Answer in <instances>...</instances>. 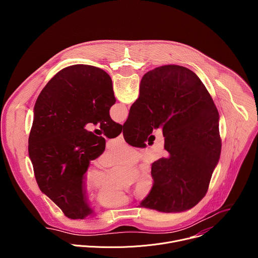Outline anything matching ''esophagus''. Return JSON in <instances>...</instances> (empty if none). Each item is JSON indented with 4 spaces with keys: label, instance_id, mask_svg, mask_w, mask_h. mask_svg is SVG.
<instances>
[{
    "label": "esophagus",
    "instance_id": "esophagus-1",
    "mask_svg": "<svg viewBox=\"0 0 258 258\" xmlns=\"http://www.w3.org/2000/svg\"><path fill=\"white\" fill-rule=\"evenodd\" d=\"M117 140L119 141V142H124V139H123V134L121 133L118 137H117Z\"/></svg>",
    "mask_w": 258,
    "mask_h": 258
}]
</instances>
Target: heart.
I'll list each match as a JSON object with an SVG mask.
<instances>
[{
    "mask_svg": "<svg viewBox=\"0 0 258 258\" xmlns=\"http://www.w3.org/2000/svg\"><path fill=\"white\" fill-rule=\"evenodd\" d=\"M139 159V153L133 147L117 143L106 152L101 163L111 166L116 163H135ZM153 177L149 171H143L137 183V192L141 197L148 195L153 188ZM84 186L89 192H98L96 202L105 208H118L127 205L132 201L128 191L112 181V172L98 165H90L84 173Z\"/></svg>",
    "mask_w": 258,
    "mask_h": 258,
    "instance_id": "1",
    "label": "heart"
}]
</instances>
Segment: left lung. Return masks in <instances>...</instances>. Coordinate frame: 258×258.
Masks as SVG:
<instances>
[{
  "instance_id": "1",
  "label": "left lung",
  "mask_w": 258,
  "mask_h": 258,
  "mask_svg": "<svg viewBox=\"0 0 258 258\" xmlns=\"http://www.w3.org/2000/svg\"><path fill=\"white\" fill-rule=\"evenodd\" d=\"M115 101L108 73L83 64L60 70L36 99L29 158L40 190L68 218L84 219L93 213L86 199L84 173L105 150V139L85 126L100 123L107 138L118 136L121 125L109 115Z\"/></svg>"
}]
</instances>
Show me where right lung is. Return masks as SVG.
<instances>
[{"instance_id": "obj_1", "label": "right lung", "mask_w": 258, "mask_h": 258, "mask_svg": "<svg viewBox=\"0 0 258 258\" xmlns=\"http://www.w3.org/2000/svg\"><path fill=\"white\" fill-rule=\"evenodd\" d=\"M218 122L214 102L192 70L163 65L146 73L121 130L137 147L161 127L167 154L152 163L153 188L142 207L181 212L202 200L222 151Z\"/></svg>"}]
</instances>
